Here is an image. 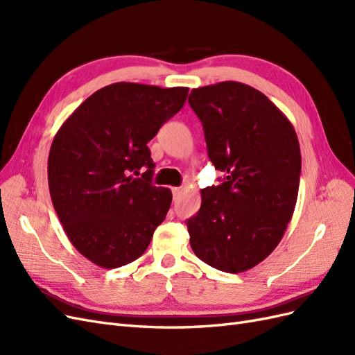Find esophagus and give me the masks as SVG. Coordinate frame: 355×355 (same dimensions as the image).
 <instances>
[{"label":"esophagus","instance_id":"obj_1","mask_svg":"<svg viewBox=\"0 0 355 355\" xmlns=\"http://www.w3.org/2000/svg\"><path fill=\"white\" fill-rule=\"evenodd\" d=\"M171 192H173V198H179L182 194L180 188H171Z\"/></svg>","mask_w":355,"mask_h":355}]
</instances>
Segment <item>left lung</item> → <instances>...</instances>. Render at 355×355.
Here are the masks:
<instances>
[{
    "label": "left lung",
    "mask_w": 355,
    "mask_h": 355,
    "mask_svg": "<svg viewBox=\"0 0 355 355\" xmlns=\"http://www.w3.org/2000/svg\"><path fill=\"white\" fill-rule=\"evenodd\" d=\"M202 124L207 154L222 184L201 189L188 219L198 259L239 274L261 263L282 241L293 216L300 148L287 116L250 85L223 81L194 89L188 99Z\"/></svg>",
    "instance_id": "1"
}]
</instances>
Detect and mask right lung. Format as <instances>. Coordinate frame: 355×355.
<instances>
[{"label":"right lung","mask_w":355,"mask_h":355,"mask_svg":"<svg viewBox=\"0 0 355 355\" xmlns=\"http://www.w3.org/2000/svg\"><path fill=\"white\" fill-rule=\"evenodd\" d=\"M188 90L110 84L89 96L53 139V207L75 249L98 266L136 261L166 219L171 191L153 185L148 142L182 110Z\"/></svg>","instance_id":"obj_1"}]
</instances>
